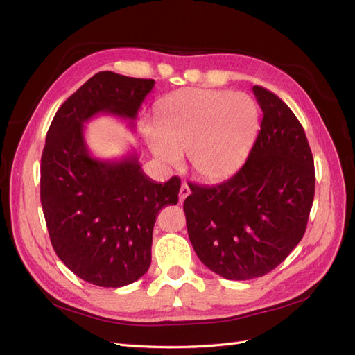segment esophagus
Here are the masks:
<instances>
[{
    "instance_id": "34e87169",
    "label": "esophagus",
    "mask_w": 355,
    "mask_h": 355,
    "mask_svg": "<svg viewBox=\"0 0 355 355\" xmlns=\"http://www.w3.org/2000/svg\"><path fill=\"white\" fill-rule=\"evenodd\" d=\"M189 194H191V189H189V187L184 182V184L180 185V189H179V201L182 202Z\"/></svg>"
}]
</instances>
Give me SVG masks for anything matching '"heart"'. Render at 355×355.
Listing matches in <instances>:
<instances>
[{"mask_svg":"<svg viewBox=\"0 0 355 355\" xmlns=\"http://www.w3.org/2000/svg\"><path fill=\"white\" fill-rule=\"evenodd\" d=\"M259 121V106L249 94L185 89L157 103L155 125H144V135L163 164L178 166L187 151L197 176L222 180L244 164Z\"/></svg>","mask_w":355,"mask_h":355,"instance_id":"heart-1","label":"heart"}]
</instances>
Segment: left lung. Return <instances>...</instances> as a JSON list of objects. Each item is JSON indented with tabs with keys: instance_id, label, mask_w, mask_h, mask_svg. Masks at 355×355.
Here are the masks:
<instances>
[{
	"instance_id": "obj_1",
	"label": "left lung",
	"mask_w": 355,
	"mask_h": 355,
	"mask_svg": "<svg viewBox=\"0 0 355 355\" xmlns=\"http://www.w3.org/2000/svg\"><path fill=\"white\" fill-rule=\"evenodd\" d=\"M263 112L243 167L214 187L188 184L189 241L209 270L228 280L272 271L302 240L314 201L313 153L292 110L254 85Z\"/></svg>"
}]
</instances>
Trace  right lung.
Instances as JSON below:
<instances>
[{"mask_svg":"<svg viewBox=\"0 0 355 355\" xmlns=\"http://www.w3.org/2000/svg\"><path fill=\"white\" fill-rule=\"evenodd\" d=\"M154 80L98 72L63 102L41 157V204L59 259L84 282L123 287L151 265L158 211L178 204L180 179H149L136 154L120 161L90 155L84 124L110 114L135 125Z\"/></svg>","mask_w":355,"mask_h":355,"instance_id":"right-lung-1","label":"right lung"}]
</instances>
